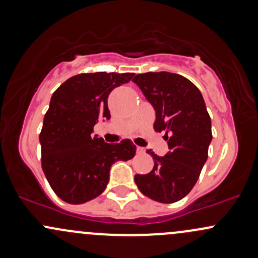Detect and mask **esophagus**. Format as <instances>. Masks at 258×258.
<instances>
[{
    "label": "esophagus",
    "mask_w": 258,
    "mask_h": 258,
    "mask_svg": "<svg viewBox=\"0 0 258 258\" xmlns=\"http://www.w3.org/2000/svg\"><path fill=\"white\" fill-rule=\"evenodd\" d=\"M137 153H145V148L143 147H137Z\"/></svg>",
    "instance_id": "1"
}]
</instances>
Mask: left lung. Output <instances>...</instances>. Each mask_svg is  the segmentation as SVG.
Instances as JSON below:
<instances>
[{
	"mask_svg": "<svg viewBox=\"0 0 258 258\" xmlns=\"http://www.w3.org/2000/svg\"><path fill=\"white\" fill-rule=\"evenodd\" d=\"M156 110L154 130L165 131L169 151L154 161L148 174L135 175L138 189L156 202L175 203L193 189L208 159L211 120L199 89L179 74L146 73L134 78Z\"/></svg>",
	"mask_w": 258,
	"mask_h": 258,
	"instance_id": "obj_1",
	"label": "left lung"
}]
</instances>
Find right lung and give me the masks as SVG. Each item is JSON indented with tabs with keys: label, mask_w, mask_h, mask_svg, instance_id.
Segmentation results:
<instances>
[{
	"label": "right lung",
	"mask_w": 258,
	"mask_h": 258,
	"mask_svg": "<svg viewBox=\"0 0 258 258\" xmlns=\"http://www.w3.org/2000/svg\"><path fill=\"white\" fill-rule=\"evenodd\" d=\"M134 73H90L68 79L51 95L39 143L42 168L51 189L69 204H83L106 189L111 165L136 154L130 140L110 145L93 135L99 120H110L107 97Z\"/></svg>",
	"instance_id": "1"
}]
</instances>
